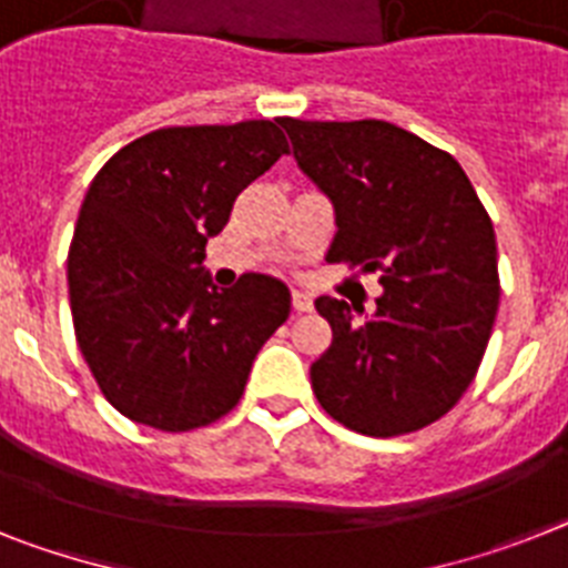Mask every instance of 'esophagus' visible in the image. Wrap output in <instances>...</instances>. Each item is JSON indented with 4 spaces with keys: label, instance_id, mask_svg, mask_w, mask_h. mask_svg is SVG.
I'll return each mask as SVG.
<instances>
[{
    "label": "esophagus",
    "instance_id": "34e87169",
    "mask_svg": "<svg viewBox=\"0 0 568 568\" xmlns=\"http://www.w3.org/2000/svg\"><path fill=\"white\" fill-rule=\"evenodd\" d=\"M292 306L294 312H312V294L308 292H292Z\"/></svg>",
    "mask_w": 568,
    "mask_h": 568
}]
</instances>
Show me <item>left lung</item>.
I'll return each mask as SVG.
<instances>
[{
  "label": "left lung",
  "mask_w": 568,
  "mask_h": 568,
  "mask_svg": "<svg viewBox=\"0 0 568 568\" xmlns=\"http://www.w3.org/2000/svg\"><path fill=\"white\" fill-rule=\"evenodd\" d=\"M335 207L328 262L381 271L375 312L317 297L332 346L312 364L328 416L364 436L413 433L470 387L499 306L497 236L459 161L387 121H280ZM364 316V322H357Z\"/></svg>",
  "instance_id": "8db88e82"
}]
</instances>
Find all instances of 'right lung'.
Wrapping results in <instances>:
<instances>
[{"instance_id": "1", "label": "right lung", "mask_w": 568, "mask_h": 568, "mask_svg": "<svg viewBox=\"0 0 568 568\" xmlns=\"http://www.w3.org/2000/svg\"><path fill=\"white\" fill-rule=\"evenodd\" d=\"M283 152L280 121L166 126L89 184L69 247L71 321L100 393L132 422L181 433L231 413L292 312L283 280L216 288L202 265L236 195Z\"/></svg>"}]
</instances>
